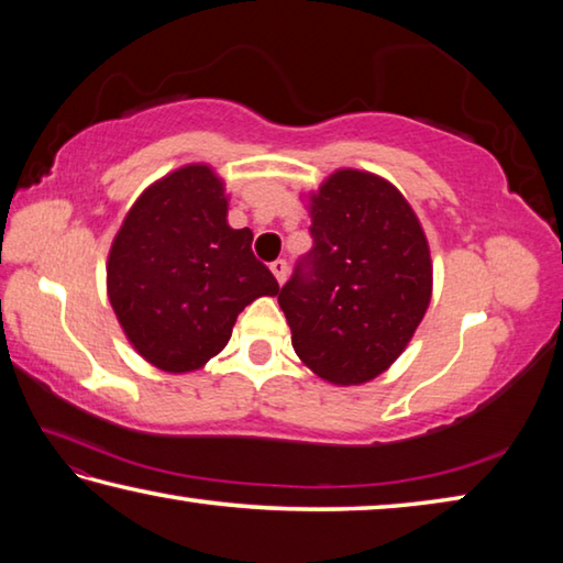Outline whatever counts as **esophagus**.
Listing matches in <instances>:
<instances>
[{"label":"esophagus","mask_w":563,"mask_h":563,"mask_svg":"<svg viewBox=\"0 0 563 563\" xmlns=\"http://www.w3.org/2000/svg\"><path fill=\"white\" fill-rule=\"evenodd\" d=\"M271 273L275 275V280L283 285L285 278H288V263H285V261H273L271 263Z\"/></svg>","instance_id":"obj_1"}]
</instances>
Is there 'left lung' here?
<instances>
[{"label": "left lung", "mask_w": 563, "mask_h": 563, "mask_svg": "<svg viewBox=\"0 0 563 563\" xmlns=\"http://www.w3.org/2000/svg\"><path fill=\"white\" fill-rule=\"evenodd\" d=\"M312 251L278 292L292 347L318 377L362 385L393 365L432 298V261L405 196L335 170L310 196Z\"/></svg>", "instance_id": "obj_1"}]
</instances>
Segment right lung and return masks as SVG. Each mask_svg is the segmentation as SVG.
<instances>
[{"mask_svg": "<svg viewBox=\"0 0 563 563\" xmlns=\"http://www.w3.org/2000/svg\"><path fill=\"white\" fill-rule=\"evenodd\" d=\"M223 180L190 164L148 186L111 243V308L136 352L164 373L203 367L231 340L235 318L280 285L228 225Z\"/></svg>", "mask_w": 563, "mask_h": 563, "instance_id": "right-lung-1", "label": "right lung"}]
</instances>
